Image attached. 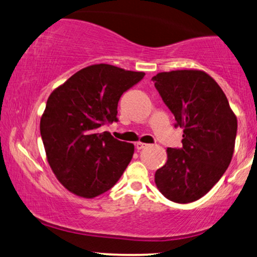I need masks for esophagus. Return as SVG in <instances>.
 <instances>
[{
  "label": "esophagus",
  "instance_id": "obj_1",
  "mask_svg": "<svg viewBox=\"0 0 257 257\" xmlns=\"http://www.w3.org/2000/svg\"><path fill=\"white\" fill-rule=\"evenodd\" d=\"M149 144H146V143H142V142H137L136 143V149L137 150H142L144 148H147Z\"/></svg>",
  "mask_w": 257,
  "mask_h": 257
}]
</instances>
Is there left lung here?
Segmentation results:
<instances>
[{"mask_svg": "<svg viewBox=\"0 0 257 257\" xmlns=\"http://www.w3.org/2000/svg\"><path fill=\"white\" fill-rule=\"evenodd\" d=\"M162 100L184 129L183 147L168 148V161L155 183L169 200L187 204L204 197L232 161L237 120L228 100L207 73L162 72L153 78Z\"/></svg>", "mask_w": 257, "mask_h": 257, "instance_id": "1", "label": "left lung"}]
</instances>
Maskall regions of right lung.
Returning a JSON list of instances; mask_svg holds the SVG:
<instances>
[{"label":"right lung","mask_w":257,"mask_h":257,"mask_svg":"<svg viewBox=\"0 0 257 257\" xmlns=\"http://www.w3.org/2000/svg\"><path fill=\"white\" fill-rule=\"evenodd\" d=\"M144 75L113 65H92L49 96L41 135L52 171L70 192L84 198L100 196L127 169L134 144L101 133L100 127L118 121V100Z\"/></svg>","instance_id":"obj_1"}]
</instances>
